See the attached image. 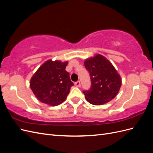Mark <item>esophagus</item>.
<instances>
[{"mask_svg": "<svg viewBox=\"0 0 153 153\" xmlns=\"http://www.w3.org/2000/svg\"><path fill=\"white\" fill-rule=\"evenodd\" d=\"M75 85L78 87H80L81 86V84H80V81H78V82H76L75 83Z\"/></svg>", "mask_w": 153, "mask_h": 153, "instance_id": "esophagus-1", "label": "esophagus"}]
</instances>
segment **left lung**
I'll list each match as a JSON object with an SVG mask.
<instances>
[{
	"label": "left lung",
	"instance_id": "obj_1",
	"mask_svg": "<svg viewBox=\"0 0 153 153\" xmlns=\"http://www.w3.org/2000/svg\"><path fill=\"white\" fill-rule=\"evenodd\" d=\"M84 65L91 80V89L83 92L88 102L101 105L113 100L118 94L122 80L112 63L103 55L96 54L87 59Z\"/></svg>",
	"mask_w": 153,
	"mask_h": 153
}]
</instances>
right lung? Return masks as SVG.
<instances>
[{"mask_svg":"<svg viewBox=\"0 0 153 153\" xmlns=\"http://www.w3.org/2000/svg\"><path fill=\"white\" fill-rule=\"evenodd\" d=\"M68 62L48 60L32 76L30 89L41 102L56 106L66 99L73 85L66 71Z\"/></svg>","mask_w":153,"mask_h":153,"instance_id":"add662e5","label":"right lung"}]
</instances>
